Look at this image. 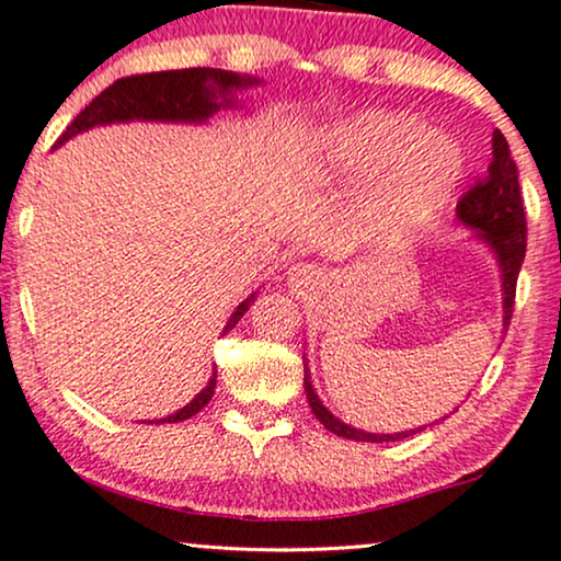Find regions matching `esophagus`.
<instances>
[{"label":"esophagus","mask_w":561,"mask_h":561,"mask_svg":"<svg viewBox=\"0 0 561 561\" xmlns=\"http://www.w3.org/2000/svg\"><path fill=\"white\" fill-rule=\"evenodd\" d=\"M287 279L293 287H302V285H310V282L316 279V272H313V266H308V264H293L287 268Z\"/></svg>","instance_id":"obj_1"}]
</instances>
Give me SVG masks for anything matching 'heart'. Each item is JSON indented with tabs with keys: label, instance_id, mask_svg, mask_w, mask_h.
I'll return each mask as SVG.
<instances>
[{
	"label": "heart",
	"instance_id": "b5f03b06",
	"mask_svg": "<svg viewBox=\"0 0 561 561\" xmlns=\"http://www.w3.org/2000/svg\"><path fill=\"white\" fill-rule=\"evenodd\" d=\"M318 152L342 173L370 175L388 168L375 211L388 228L401 230H420L435 219L466 173L456 141L396 111H367L333 126L318 139Z\"/></svg>",
	"mask_w": 561,
	"mask_h": 561
}]
</instances>
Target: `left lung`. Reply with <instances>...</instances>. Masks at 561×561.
<instances>
[{
	"label": "left lung",
	"instance_id": "obj_1",
	"mask_svg": "<svg viewBox=\"0 0 561 561\" xmlns=\"http://www.w3.org/2000/svg\"><path fill=\"white\" fill-rule=\"evenodd\" d=\"M456 217L458 225L473 230V238H479L497 259L502 282V331H507L510 318H513L517 274H520L523 259H526V209H523L520 183H517V165L500 129L492 134V162H489L484 181H479L469 194L460 198ZM305 396H308L316 420L325 430L339 437L357 439V443H396V439L416 435L427 427L424 424L420 430L393 432V435H375V432L352 427V424L333 416L318 399L313 382H310L308 363H305Z\"/></svg>",
	"mask_w": 561,
	"mask_h": 561
}]
</instances>
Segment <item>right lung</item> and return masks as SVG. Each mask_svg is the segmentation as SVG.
<instances>
[{"label":"right lung","instance_id":"obj_1","mask_svg":"<svg viewBox=\"0 0 561 561\" xmlns=\"http://www.w3.org/2000/svg\"><path fill=\"white\" fill-rule=\"evenodd\" d=\"M259 77L228 72V69L194 67V69H173V72H152L116 80L105 88L101 95L67 126V131L56 139L54 147H61L77 134L95 129V126L108 124H129V122H162V124H204L219 108H236V95L240 90L256 88ZM256 300V293L248 295L243 302L232 310L225 333L236 329V323ZM217 388V370L211 373L207 386L191 399L186 407L175 414L158 420L154 424L183 422L198 414L211 401Z\"/></svg>","mask_w":561,"mask_h":561}]
</instances>
